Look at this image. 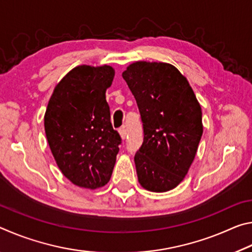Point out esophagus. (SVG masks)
<instances>
[{
    "label": "esophagus",
    "instance_id": "esophagus-1",
    "mask_svg": "<svg viewBox=\"0 0 252 252\" xmlns=\"http://www.w3.org/2000/svg\"><path fill=\"white\" fill-rule=\"evenodd\" d=\"M119 133H120L121 139H122V140H125V139L126 138V127H125V126L121 127V129L119 130Z\"/></svg>",
    "mask_w": 252,
    "mask_h": 252
}]
</instances>
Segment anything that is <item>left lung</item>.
<instances>
[{"instance_id": "left-lung-1", "label": "left lung", "mask_w": 252, "mask_h": 252, "mask_svg": "<svg viewBox=\"0 0 252 252\" xmlns=\"http://www.w3.org/2000/svg\"><path fill=\"white\" fill-rule=\"evenodd\" d=\"M143 123L134 156L139 183L152 192L172 190L187 176L202 136L201 106L185 75L163 62L138 61L122 73Z\"/></svg>"}]
</instances>
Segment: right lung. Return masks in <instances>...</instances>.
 Listing matches in <instances>:
<instances>
[{"label":"right lung","instance_id":"obj_1","mask_svg":"<svg viewBox=\"0 0 252 252\" xmlns=\"http://www.w3.org/2000/svg\"><path fill=\"white\" fill-rule=\"evenodd\" d=\"M114 73L110 65L75 66L54 88L44 114L46 139L59 169L85 189L109 182L121 143L105 100Z\"/></svg>","mask_w":252,"mask_h":252}]
</instances>
